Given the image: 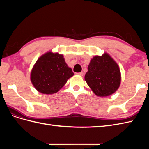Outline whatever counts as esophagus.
<instances>
[{"mask_svg": "<svg viewBox=\"0 0 149 149\" xmlns=\"http://www.w3.org/2000/svg\"><path fill=\"white\" fill-rule=\"evenodd\" d=\"M77 74H78V75H79V76H83L84 75V73H83V71H81V72H80V73H77Z\"/></svg>", "mask_w": 149, "mask_h": 149, "instance_id": "34e87169", "label": "esophagus"}]
</instances>
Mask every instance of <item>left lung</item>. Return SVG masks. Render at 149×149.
I'll return each mask as SVG.
<instances>
[{
  "label": "left lung",
  "instance_id": "left-lung-1",
  "mask_svg": "<svg viewBox=\"0 0 149 149\" xmlns=\"http://www.w3.org/2000/svg\"><path fill=\"white\" fill-rule=\"evenodd\" d=\"M84 79L96 96H109L120 86L119 66L107 53L94 56L90 61Z\"/></svg>",
  "mask_w": 149,
  "mask_h": 149
}]
</instances>
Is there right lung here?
<instances>
[{
    "mask_svg": "<svg viewBox=\"0 0 149 149\" xmlns=\"http://www.w3.org/2000/svg\"><path fill=\"white\" fill-rule=\"evenodd\" d=\"M73 75L63 55L49 51L35 62L31 71L30 80L38 92L52 94L59 91Z\"/></svg>",
    "mask_w": 149,
    "mask_h": 149,
    "instance_id": "add662e5",
    "label": "right lung"
}]
</instances>
